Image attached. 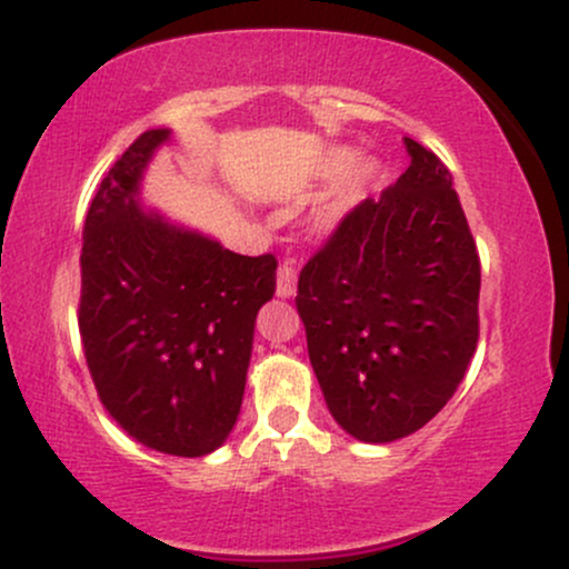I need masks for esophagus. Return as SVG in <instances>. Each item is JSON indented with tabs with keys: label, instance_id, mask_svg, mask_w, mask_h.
I'll list each match as a JSON object with an SVG mask.
<instances>
[{
	"label": "esophagus",
	"instance_id": "esophagus-1",
	"mask_svg": "<svg viewBox=\"0 0 569 569\" xmlns=\"http://www.w3.org/2000/svg\"><path fill=\"white\" fill-rule=\"evenodd\" d=\"M276 291H278V297H293V291H297V270H293L289 262H283L278 267Z\"/></svg>",
	"mask_w": 569,
	"mask_h": 569
}]
</instances>
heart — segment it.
Returning a JSON list of instances; mask_svg holds the SVG:
<instances>
[{
    "instance_id": "1",
    "label": "heart",
    "mask_w": 569,
    "mask_h": 569,
    "mask_svg": "<svg viewBox=\"0 0 569 569\" xmlns=\"http://www.w3.org/2000/svg\"><path fill=\"white\" fill-rule=\"evenodd\" d=\"M352 166H356V152H352V149H331V152L323 158V173L326 176H342V173H348ZM363 176H367V171L356 173V181H352V187L348 189V194H345V200L337 202V206H335V213L342 211V208L348 206L350 198H356V189H358V184H361Z\"/></svg>"
}]
</instances>
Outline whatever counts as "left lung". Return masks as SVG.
<instances>
[{
	"instance_id": "8db88e82",
	"label": "left lung",
	"mask_w": 569,
	"mask_h": 569,
	"mask_svg": "<svg viewBox=\"0 0 569 569\" xmlns=\"http://www.w3.org/2000/svg\"><path fill=\"white\" fill-rule=\"evenodd\" d=\"M403 141L407 171L339 219L297 286L331 417L369 443L433 420L479 342L481 262L452 173L422 143Z\"/></svg>"
}]
</instances>
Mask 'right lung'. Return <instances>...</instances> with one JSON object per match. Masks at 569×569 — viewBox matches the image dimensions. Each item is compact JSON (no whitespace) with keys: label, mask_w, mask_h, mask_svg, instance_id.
I'll return each instance as SVG.
<instances>
[{"label":"right lung","mask_w":569,"mask_h":569,"mask_svg":"<svg viewBox=\"0 0 569 569\" xmlns=\"http://www.w3.org/2000/svg\"><path fill=\"white\" fill-rule=\"evenodd\" d=\"M168 130L103 176L84 219L80 335L98 398L143 447L200 457L240 415L253 321L276 293L272 253L240 257L136 202Z\"/></svg>","instance_id":"obj_1"}]
</instances>
